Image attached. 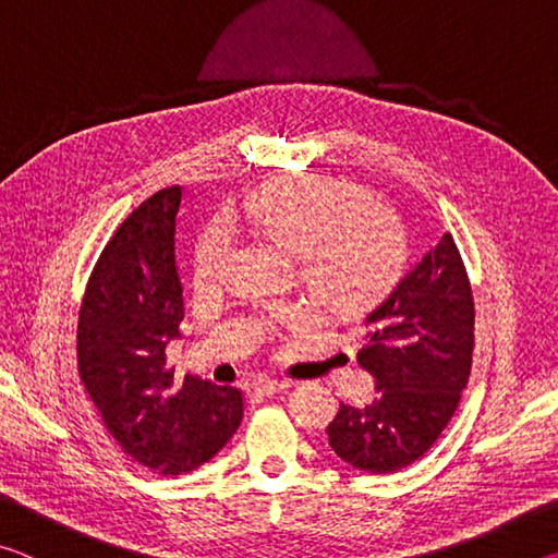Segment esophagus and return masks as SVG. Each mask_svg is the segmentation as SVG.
Listing matches in <instances>:
<instances>
[{
    "label": "esophagus",
    "instance_id": "1",
    "mask_svg": "<svg viewBox=\"0 0 558 558\" xmlns=\"http://www.w3.org/2000/svg\"><path fill=\"white\" fill-rule=\"evenodd\" d=\"M253 393H258V396H272V393H278V391H282V389H288V381H280V379H258V381H253Z\"/></svg>",
    "mask_w": 558,
    "mask_h": 558
}]
</instances>
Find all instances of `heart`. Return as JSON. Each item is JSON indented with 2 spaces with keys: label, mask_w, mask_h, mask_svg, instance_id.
Here are the masks:
<instances>
[{
  "label": "heart",
  "mask_w": 558,
  "mask_h": 558,
  "mask_svg": "<svg viewBox=\"0 0 558 558\" xmlns=\"http://www.w3.org/2000/svg\"><path fill=\"white\" fill-rule=\"evenodd\" d=\"M243 216L258 235L298 258L305 286L329 310L369 307L403 270L409 243L399 214L376 204L372 189L354 179L292 174L258 189ZM231 251L233 229L216 216L194 243L196 286L219 280Z\"/></svg>",
  "instance_id": "1"
}]
</instances>
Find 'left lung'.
<instances>
[{"label": "left lung", "mask_w": 558, "mask_h": 558, "mask_svg": "<svg viewBox=\"0 0 558 558\" xmlns=\"http://www.w3.org/2000/svg\"><path fill=\"white\" fill-rule=\"evenodd\" d=\"M364 339L356 362L379 393L364 409L339 403L327 438L347 465L386 475L438 440L468 386L475 302L450 233L366 315Z\"/></svg>", "instance_id": "8db88e82"}]
</instances>
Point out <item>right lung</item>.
<instances>
[{"label": "right lung", "mask_w": 558, "mask_h": 558, "mask_svg": "<svg viewBox=\"0 0 558 558\" xmlns=\"http://www.w3.org/2000/svg\"><path fill=\"white\" fill-rule=\"evenodd\" d=\"M182 189L149 196L120 223L78 313V374L118 446L159 475L211 460L241 426L243 396L199 376L174 379L167 344L184 319L174 260Z\"/></svg>", "instance_id": "1"}]
</instances>
